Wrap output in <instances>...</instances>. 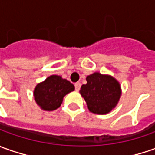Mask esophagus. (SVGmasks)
I'll return each mask as SVG.
<instances>
[{
    "instance_id": "esophagus-1",
    "label": "esophagus",
    "mask_w": 155,
    "mask_h": 155,
    "mask_svg": "<svg viewBox=\"0 0 155 155\" xmlns=\"http://www.w3.org/2000/svg\"><path fill=\"white\" fill-rule=\"evenodd\" d=\"M74 87H75V90L76 91H79L80 88H81V83L80 82H76L74 84Z\"/></svg>"
}]
</instances>
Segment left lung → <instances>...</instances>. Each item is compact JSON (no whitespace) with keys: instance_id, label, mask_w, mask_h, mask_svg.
Returning <instances> with one entry per match:
<instances>
[{"instance_id":"obj_1","label":"left lung","mask_w":155,"mask_h":155,"mask_svg":"<svg viewBox=\"0 0 155 155\" xmlns=\"http://www.w3.org/2000/svg\"><path fill=\"white\" fill-rule=\"evenodd\" d=\"M80 93L91 112L104 115L116 107L122 92L120 84L115 78L94 73L87 77V84L81 86Z\"/></svg>"}]
</instances>
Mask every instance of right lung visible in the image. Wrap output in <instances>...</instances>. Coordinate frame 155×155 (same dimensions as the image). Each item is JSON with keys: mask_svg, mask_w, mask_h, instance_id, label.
I'll use <instances>...</instances> for the list:
<instances>
[{"mask_svg": "<svg viewBox=\"0 0 155 155\" xmlns=\"http://www.w3.org/2000/svg\"><path fill=\"white\" fill-rule=\"evenodd\" d=\"M74 90V86L66 79L51 75L38 83L34 89V99L38 105L45 110H54L60 107L63 97Z\"/></svg>", "mask_w": 155, "mask_h": 155, "instance_id": "add662e5", "label": "right lung"}]
</instances>
